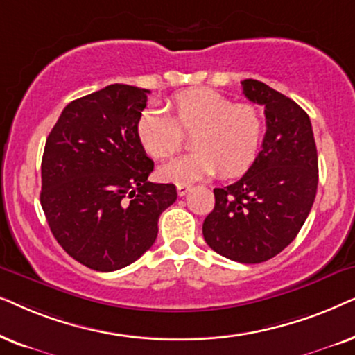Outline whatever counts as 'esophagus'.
<instances>
[{"label": "esophagus", "instance_id": "1", "mask_svg": "<svg viewBox=\"0 0 355 355\" xmlns=\"http://www.w3.org/2000/svg\"><path fill=\"white\" fill-rule=\"evenodd\" d=\"M190 185H185V183H178L177 185V191H178V196H185L188 191H190Z\"/></svg>", "mask_w": 355, "mask_h": 355}]
</instances>
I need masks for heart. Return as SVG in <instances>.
I'll return each instance as SVG.
<instances>
[{
    "mask_svg": "<svg viewBox=\"0 0 355 355\" xmlns=\"http://www.w3.org/2000/svg\"><path fill=\"white\" fill-rule=\"evenodd\" d=\"M170 116L146 108L136 123L139 144L154 159H168L182 149L183 135H191L195 153L159 168L162 180L191 183L217 172L225 178L243 175L261 148V112L248 102L232 103L224 94L205 87L187 89L168 98Z\"/></svg>",
    "mask_w": 355,
    "mask_h": 355,
    "instance_id": "1",
    "label": "heart"
}]
</instances>
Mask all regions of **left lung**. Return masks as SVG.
Returning <instances> with one entry per match:
<instances>
[{
  "label": "left lung",
  "mask_w": 355,
  "mask_h": 355,
  "mask_svg": "<svg viewBox=\"0 0 355 355\" xmlns=\"http://www.w3.org/2000/svg\"><path fill=\"white\" fill-rule=\"evenodd\" d=\"M248 101L264 105L266 135L239 182L214 188L202 224L206 243L232 261L254 264L281 253L310 214L318 187V154L302 107L254 79L242 81Z\"/></svg>",
  "instance_id": "left-lung-1"
}]
</instances>
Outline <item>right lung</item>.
I'll return each mask as SVG.
<instances>
[{"label": "right lung", "mask_w": 355, "mask_h": 355, "mask_svg": "<svg viewBox=\"0 0 355 355\" xmlns=\"http://www.w3.org/2000/svg\"><path fill=\"white\" fill-rule=\"evenodd\" d=\"M148 89L112 84L61 112L42 157L40 205L66 253L94 271L135 263L177 200L172 183H150L154 162L136 136Z\"/></svg>", "instance_id": "right-lung-1"}]
</instances>
